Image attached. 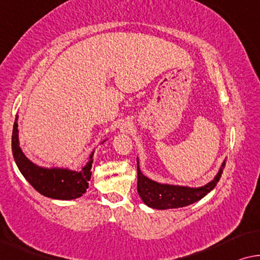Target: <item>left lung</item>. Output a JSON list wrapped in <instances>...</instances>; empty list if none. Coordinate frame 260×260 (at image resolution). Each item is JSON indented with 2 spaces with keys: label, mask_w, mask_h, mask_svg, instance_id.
Listing matches in <instances>:
<instances>
[{
  "label": "left lung",
  "mask_w": 260,
  "mask_h": 260,
  "mask_svg": "<svg viewBox=\"0 0 260 260\" xmlns=\"http://www.w3.org/2000/svg\"><path fill=\"white\" fill-rule=\"evenodd\" d=\"M138 164V193L147 206L152 208H158V210H167V208H178L188 206L193 203L198 202L208 192L215 187L219 179L221 177L222 170H224L226 160L219 170L218 174L211 182L207 185L202 186L198 188L184 187V186H173V185H164L155 182L145 177L141 173Z\"/></svg>",
  "instance_id": "left-lung-1"
}]
</instances>
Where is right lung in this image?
Returning a JSON list of instances; mask_svg holds the SVG:
<instances>
[{"label": "right lung", "mask_w": 260, "mask_h": 260, "mask_svg": "<svg viewBox=\"0 0 260 260\" xmlns=\"http://www.w3.org/2000/svg\"><path fill=\"white\" fill-rule=\"evenodd\" d=\"M12 149L14 160L22 175L42 196L53 199L71 200L81 197L88 188V181L92 175L90 168L93 162V153L89 156V162L82 168L81 172L66 168H43L36 166L25 158L19 146L17 116L13 127Z\"/></svg>", "instance_id": "obj_1"}]
</instances>
